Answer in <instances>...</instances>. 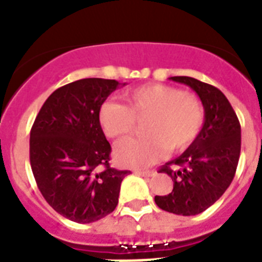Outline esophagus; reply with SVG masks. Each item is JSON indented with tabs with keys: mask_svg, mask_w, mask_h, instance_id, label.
Here are the masks:
<instances>
[{
	"mask_svg": "<svg viewBox=\"0 0 262 262\" xmlns=\"http://www.w3.org/2000/svg\"><path fill=\"white\" fill-rule=\"evenodd\" d=\"M135 174L143 175V177H152V175H155V171L154 170H136Z\"/></svg>",
	"mask_w": 262,
	"mask_h": 262,
	"instance_id": "34e87169",
	"label": "esophagus"
}]
</instances>
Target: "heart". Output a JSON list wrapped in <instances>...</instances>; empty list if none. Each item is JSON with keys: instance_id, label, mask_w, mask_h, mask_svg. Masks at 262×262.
<instances>
[{"instance_id": "1", "label": "heart", "mask_w": 262, "mask_h": 262, "mask_svg": "<svg viewBox=\"0 0 262 262\" xmlns=\"http://www.w3.org/2000/svg\"><path fill=\"white\" fill-rule=\"evenodd\" d=\"M127 107L107 100L99 108V123L107 137L122 139L136 129V119H147L149 139L125 140L115 149L123 167H147L166 155L194 143L204 126L203 103L193 95L166 84H147L123 95Z\"/></svg>"}]
</instances>
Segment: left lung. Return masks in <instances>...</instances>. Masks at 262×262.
<instances>
[{"mask_svg": "<svg viewBox=\"0 0 262 262\" xmlns=\"http://www.w3.org/2000/svg\"><path fill=\"white\" fill-rule=\"evenodd\" d=\"M170 80L185 84L199 95L205 121L194 143L160 168L159 172L171 177L174 187L168 194L155 195V203L175 215H199L223 195L234 179L241 154V125L220 90L187 76ZM170 164L179 168L172 170L168 167Z\"/></svg>", "mask_w": 262, "mask_h": 262, "instance_id": "1", "label": "left lung"}]
</instances>
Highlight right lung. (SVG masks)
I'll return each instance as SVG.
<instances>
[{
    "mask_svg": "<svg viewBox=\"0 0 262 262\" xmlns=\"http://www.w3.org/2000/svg\"><path fill=\"white\" fill-rule=\"evenodd\" d=\"M125 85L83 79L55 90L35 118L30 162L49 205L76 223H92L114 211L121 182L130 171L110 167V143L99 123L107 96Z\"/></svg>",
    "mask_w": 262,
    "mask_h": 262,
    "instance_id": "obj_1",
    "label": "right lung"
}]
</instances>
